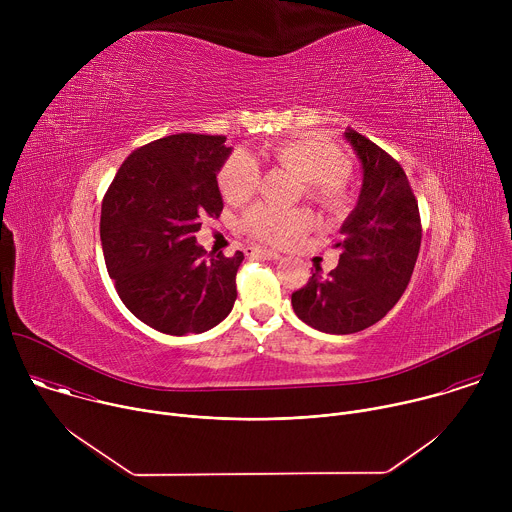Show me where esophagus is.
<instances>
[{"mask_svg": "<svg viewBox=\"0 0 512 512\" xmlns=\"http://www.w3.org/2000/svg\"><path fill=\"white\" fill-rule=\"evenodd\" d=\"M247 255H253V257H261V259H271V261H277L281 255L277 251H271V249H263V247H247Z\"/></svg>", "mask_w": 512, "mask_h": 512, "instance_id": "obj_1", "label": "esophagus"}]
</instances>
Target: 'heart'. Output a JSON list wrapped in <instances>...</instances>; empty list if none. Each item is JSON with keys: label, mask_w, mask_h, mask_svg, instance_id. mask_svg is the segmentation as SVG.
<instances>
[{"label": "heart", "mask_w": 512, "mask_h": 512, "mask_svg": "<svg viewBox=\"0 0 512 512\" xmlns=\"http://www.w3.org/2000/svg\"><path fill=\"white\" fill-rule=\"evenodd\" d=\"M267 154L281 166L294 170L306 180L308 196L328 210H340L348 202L346 176L348 156L322 135H300L267 148ZM261 178L259 162L253 154L237 150L218 174V186L229 202H245L257 190ZM245 231L271 245H281L302 235L310 227V214L300 208H279L259 202L243 216Z\"/></svg>", "instance_id": "heart-1"}]
</instances>
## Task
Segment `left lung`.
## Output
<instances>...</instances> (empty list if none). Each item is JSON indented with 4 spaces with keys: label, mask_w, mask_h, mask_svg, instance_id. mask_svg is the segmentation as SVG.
Masks as SVG:
<instances>
[{
    "label": "left lung",
    "mask_w": 512,
    "mask_h": 512,
    "mask_svg": "<svg viewBox=\"0 0 512 512\" xmlns=\"http://www.w3.org/2000/svg\"><path fill=\"white\" fill-rule=\"evenodd\" d=\"M362 168L354 210L334 243L338 265L291 294L296 316L326 334H354L377 324L399 302L409 285L419 247L421 218L409 180L377 143L344 131Z\"/></svg>",
    "instance_id": "left-lung-1"
}]
</instances>
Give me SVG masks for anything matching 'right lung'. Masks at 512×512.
<instances>
[{
  "label": "right lung",
  "mask_w": 512,
  "mask_h": 512,
  "mask_svg": "<svg viewBox=\"0 0 512 512\" xmlns=\"http://www.w3.org/2000/svg\"><path fill=\"white\" fill-rule=\"evenodd\" d=\"M225 135L178 133L127 156L101 206L107 271L127 310L172 336L221 324L237 300L245 255L206 253L202 216H221L216 174L231 156Z\"/></svg>",
  "instance_id": "obj_1"
}]
</instances>
